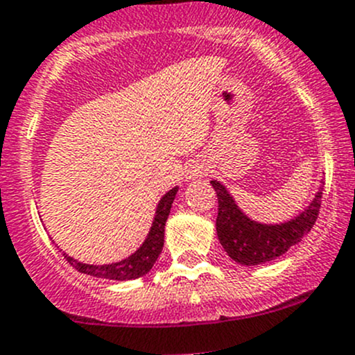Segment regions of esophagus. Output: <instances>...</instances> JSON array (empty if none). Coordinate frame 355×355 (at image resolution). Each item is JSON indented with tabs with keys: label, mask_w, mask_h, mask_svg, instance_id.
Returning a JSON list of instances; mask_svg holds the SVG:
<instances>
[{
	"label": "esophagus",
	"mask_w": 355,
	"mask_h": 355,
	"mask_svg": "<svg viewBox=\"0 0 355 355\" xmlns=\"http://www.w3.org/2000/svg\"><path fill=\"white\" fill-rule=\"evenodd\" d=\"M205 173H206L205 164H202L201 161H194V163L189 164V168H187V178H189V180H196V178H201Z\"/></svg>",
	"instance_id": "obj_1"
}]
</instances>
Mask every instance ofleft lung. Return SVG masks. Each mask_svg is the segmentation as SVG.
Listing matches in <instances>:
<instances>
[{
	"instance_id": "left-lung-1",
	"label": "left lung",
	"mask_w": 355,
	"mask_h": 355,
	"mask_svg": "<svg viewBox=\"0 0 355 355\" xmlns=\"http://www.w3.org/2000/svg\"><path fill=\"white\" fill-rule=\"evenodd\" d=\"M211 185L218 198L216 234L220 244L234 261L248 267L276 260L293 244L300 243L302 237L307 236L314 227L321 208L322 192L319 191L309 208L293 220L279 225H267L248 218L227 192L225 185L218 180H211Z\"/></svg>"
}]
</instances>
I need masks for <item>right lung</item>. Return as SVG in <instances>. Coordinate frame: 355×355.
<instances>
[{
  "label": "right lung",
  "instance_id": "right-lung-1",
  "mask_svg": "<svg viewBox=\"0 0 355 355\" xmlns=\"http://www.w3.org/2000/svg\"><path fill=\"white\" fill-rule=\"evenodd\" d=\"M177 191L178 187H173L170 192H166V194L161 198L159 205H157L156 208V216H154L153 227H150L146 241H144L142 246H140L135 253L130 254L125 260L109 265H88L74 260V258H71L65 253L64 258L76 270H78V272L88 274V276L94 277H102V279L130 281L146 276V274L153 269V265L156 263L157 257H159L161 250H163L164 225H166L168 215H170L171 209V202H173L175 196H177Z\"/></svg>",
  "mask_w": 355,
  "mask_h": 355
}]
</instances>
